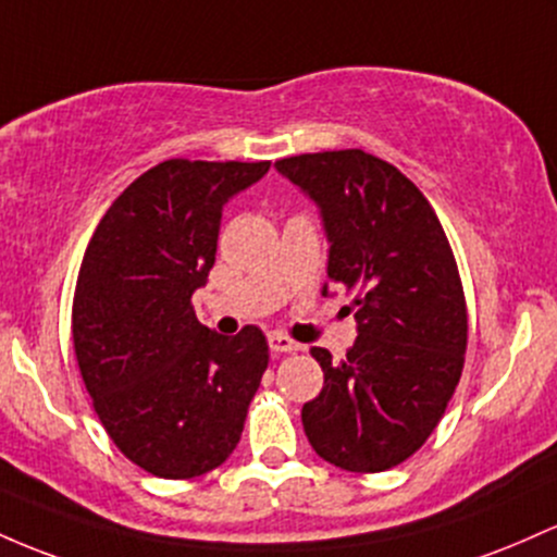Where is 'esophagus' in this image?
I'll list each match as a JSON object with an SVG mask.
<instances>
[{"label":"esophagus","instance_id":"obj_1","mask_svg":"<svg viewBox=\"0 0 557 557\" xmlns=\"http://www.w3.org/2000/svg\"><path fill=\"white\" fill-rule=\"evenodd\" d=\"M268 347H271L273 355L297 352V349H302V345H299V342L289 339V336H284V334H271V336H268Z\"/></svg>","mask_w":557,"mask_h":557}]
</instances>
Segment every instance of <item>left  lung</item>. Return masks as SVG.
<instances>
[{
	"instance_id": "1",
	"label": "left lung",
	"mask_w": 557,
	"mask_h": 557,
	"mask_svg": "<svg viewBox=\"0 0 557 557\" xmlns=\"http://www.w3.org/2000/svg\"><path fill=\"white\" fill-rule=\"evenodd\" d=\"M276 171L321 210L331 284L358 292L347 358L310 347L323 389L305 403V434L336 468L386 471L429 440L463 371L468 315L453 249L413 181L362 149L284 158Z\"/></svg>"
}]
</instances>
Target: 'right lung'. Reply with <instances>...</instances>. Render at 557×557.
Masks as SVG:
<instances>
[{"instance_id":"1","label":"right lung","mask_w":557,"mask_h":557,"mask_svg":"<svg viewBox=\"0 0 557 557\" xmlns=\"http://www.w3.org/2000/svg\"><path fill=\"white\" fill-rule=\"evenodd\" d=\"M271 162L165 160L94 231L73 297L86 392L117 449L160 479H195L234 453L268 368L258 326L221 336L197 321L228 199Z\"/></svg>"}]
</instances>
